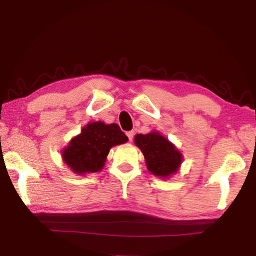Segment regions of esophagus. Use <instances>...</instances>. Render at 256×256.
<instances>
[{
	"mask_svg": "<svg viewBox=\"0 0 256 256\" xmlns=\"http://www.w3.org/2000/svg\"><path fill=\"white\" fill-rule=\"evenodd\" d=\"M126 136H128V141L132 142L133 136H134V132H133V131H130V132L126 133Z\"/></svg>",
	"mask_w": 256,
	"mask_h": 256,
	"instance_id": "34e87169",
	"label": "esophagus"
}]
</instances>
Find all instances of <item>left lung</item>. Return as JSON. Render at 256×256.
Instances as JSON below:
<instances>
[{"label": "left lung", "mask_w": 256, "mask_h": 256, "mask_svg": "<svg viewBox=\"0 0 256 256\" xmlns=\"http://www.w3.org/2000/svg\"><path fill=\"white\" fill-rule=\"evenodd\" d=\"M134 144L144 154L146 168L152 175L170 178L180 170L183 154L158 131L136 134Z\"/></svg>", "instance_id": "obj_1"}]
</instances>
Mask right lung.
<instances>
[{
    "mask_svg": "<svg viewBox=\"0 0 256 256\" xmlns=\"http://www.w3.org/2000/svg\"><path fill=\"white\" fill-rule=\"evenodd\" d=\"M128 140L118 124H105L102 120L90 122L64 146L62 159L78 175L84 176L100 172L105 166L110 150Z\"/></svg>",
    "mask_w": 256,
    "mask_h": 256,
    "instance_id": "obj_1",
    "label": "right lung"
}]
</instances>
